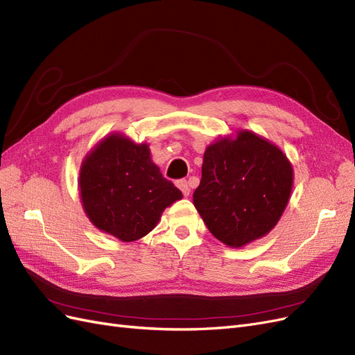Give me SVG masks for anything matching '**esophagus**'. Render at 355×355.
Masks as SVG:
<instances>
[{
  "instance_id": "esophagus-1",
  "label": "esophagus",
  "mask_w": 355,
  "mask_h": 355,
  "mask_svg": "<svg viewBox=\"0 0 355 355\" xmlns=\"http://www.w3.org/2000/svg\"><path fill=\"white\" fill-rule=\"evenodd\" d=\"M176 185H178V188L182 191V194H184L185 197H188V196H189L191 188H189V185H188V182H187V180L180 179V180H178V182H176Z\"/></svg>"
}]
</instances>
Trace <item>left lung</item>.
<instances>
[{
	"label": "left lung",
	"mask_w": 355,
	"mask_h": 355,
	"mask_svg": "<svg viewBox=\"0 0 355 355\" xmlns=\"http://www.w3.org/2000/svg\"><path fill=\"white\" fill-rule=\"evenodd\" d=\"M293 178V166L280 148L240 128L219 136L204 151L194 206L214 239L240 249L274 230Z\"/></svg>",
	"instance_id": "8db88e82"
}]
</instances>
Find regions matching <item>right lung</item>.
<instances>
[{"label": "right lung", "instance_id": "add662e5", "mask_svg": "<svg viewBox=\"0 0 355 355\" xmlns=\"http://www.w3.org/2000/svg\"><path fill=\"white\" fill-rule=\"evenodd\" d=\"M78 191L89 220L123 243L145 237L163 211L184 197L161 175L149 145L120 132L105 136L85 154Z\"/></svg>", "mask_w": 355, "mask_h": 355}]
</instances>
